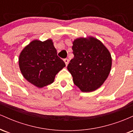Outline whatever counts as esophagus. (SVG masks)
Wrapping results in <instances>:
<instances>
[{"instance_id": "obj_1", "label": "esophagus", "mask_w": 133, "mask_h": 133, "mask_svg": "<svg viewBox=\"0 0 133 133\" xmlns=\"http://www.w3.org/2000/svg\"><path fill=\"white\" fill-rule=\"evenodd\" d=\"M64 61L65 65H68V63H69V59H64Z\"/></svg>"}]
</instances>
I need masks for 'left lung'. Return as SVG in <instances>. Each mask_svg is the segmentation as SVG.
I'll return each mask as SVG.
<instances>
[{
    "label": "left lung",
    "mask_w": 133,
    "mask_h": 133,
    "mask_svg": "<svg viewBox=\"0 0 133 133\" xmlns=\"http://www.w3.org/2000/svg\"><path fill=\"white\" fill-rule=\"evenodd\" d=\"M74 57L68 65L74 84L82 92H91L100 88L111 69L112 57L101 41L89 36L72 42Z\"/></svg>",
    "instance_id": "8db88e82"
}]
</instances>
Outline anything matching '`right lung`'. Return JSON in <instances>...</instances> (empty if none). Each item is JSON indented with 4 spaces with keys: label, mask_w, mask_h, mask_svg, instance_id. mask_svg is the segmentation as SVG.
<instances>
[{
    "label": "right lung",
    "mask_w": 133,
    "mask_h": 133,
    "mask_svg": "<svg viewBox=\"0 0 133 133\" xmlns=\"http://www.w3.org/2000/svg\"><path fill=\"white\" fill-rule=\"evenodd\" d=\"M19 65L24 78L38 88L52 83L56 74L65 66L57 56L52 39L30 42L20 53Z\"/></svg>",
    "instance_id": "obj_1"
}]
</instances>
